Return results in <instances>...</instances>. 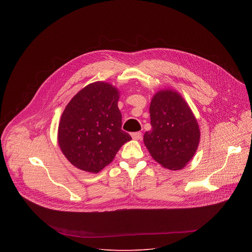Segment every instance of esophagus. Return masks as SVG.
I'll return each instance as SVG.
<instances>
[{
  "instance_id": "esophagus-1",
  "label": "esophagus",
  "mask_w": 252,
  "mask_h": 252,
  "mask_svg": "<svg viewBox=\"0 0 252 252\" xmlns=\"http://www.w3.org/2000/svg\"><path fill=\"white\" fill-rule=\"evenodd\" d=\"M131 137H132L134 140H139V139H141L142 134H141V132H140V131L132 132V133H131Z\"/></svg>"
}]
</instances>
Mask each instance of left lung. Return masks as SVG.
I'll list each match as a JSON object with an SVG mask.
<instances>
[{"instance_id":"left-lung-1","label":"left lung","mask_w":252,"mask_h":252,"mask_svg":"<svg viewBox=\"0 0 252 252\" xmlns=\"http://www.w3.org/2000/svg\"><path fill=\"white\" fill-rule=\"evenodd\" d=\"M152 129L143 141L152 157L163 167L182 169L193 157L200 131L189 106L173 91L158 92L150 106Z\"/></svg>"}]
</instances>
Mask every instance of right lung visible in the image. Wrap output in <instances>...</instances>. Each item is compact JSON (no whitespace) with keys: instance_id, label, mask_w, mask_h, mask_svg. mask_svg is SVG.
<instances>
[{"instance_id":"1","label":"right lung","mask_w":252,"mask_h":252,"mask_svg":"<svg viewBox=\"0 0 252 252\" xmlns=\"http://www.w3.org/2000/svg\"><path fill=\"white\" fill-rule=\"evenodd\" d=\"M118 100L116 88L96 82L84 88L67 103L59 125V145L71 164L98 172L131 139L122 129Z\"/></svg>"}]
</instances>
